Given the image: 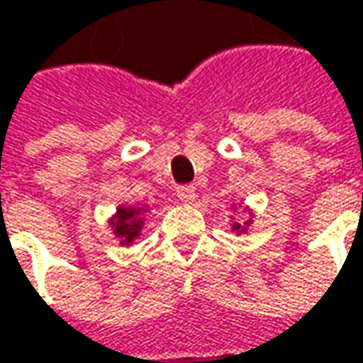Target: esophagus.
<instances>
[{"mask_svg":"<svg viewBox=\"0 0 363 363\" xmlns=\"http://www.w3.org/2000/svg\"><path fill=\"white\" fill-rule=\"evenodd\" d=\"M177 198L186 204H192L196 200V190L192 186H179L177 188Z\"/></svg>","mask_w":363,"mask_h":363,"instance_id":"1","label":"esophagus"}]
</instances>
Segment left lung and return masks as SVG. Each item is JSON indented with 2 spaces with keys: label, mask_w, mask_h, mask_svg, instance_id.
<instances>
[{
  "label": "left lung",
  "mask_w": 363,
  "mask_h": 363,
  "mask_svg": "<svg viewBox=\"0 0 363 363\" xmlns=\"http://www.w3.org/2000/svg\"><path fill=\"white\" fill-rule=\"evenodd\" d=\"M233 208H235V206H233ZM247 213H250V217H247V220H244V223H238V220H235V223H231V229H233V231H235L238 235H242V233H246L247 227L252 225V211L247 208Z\"/></svg>",
  "instance_id": "1"
}]
</instances>
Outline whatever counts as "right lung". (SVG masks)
I'll list each match as a JSON object with an SVG mask.
<instances>
[{"label": "right lung", "mask_w": 363, "mask_h": 363, "mask_svg": "<svg viewBox=\"0 0 363 363\" xmlns=\"http://www.w3.org/2000/svg\"><path fill=\"white\" fill-rule=\"evenodd\" d=\"M148 206H117L116 215L109 219V227L113 229V235L119 240L121 246H132L144 227V215L148 213Z\"/></svg>", "instance_id": "add662e5"}]
</instances>
